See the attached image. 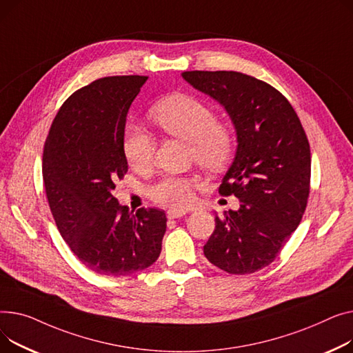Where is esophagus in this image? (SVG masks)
I'll list each match as a JSON object with an SVG mask.
<instances>
[{
	"mask_svg": "<svg viewBox=\"0 0 353 353\" xmlns=\"http://www.w3.org/2000/svg\"><path fill=\"white\" fill-rule=\"evenodd\" d=\"M186 214V211H181V210H168L167 211V218L168 219H176V218H181Z\"/></svg>",
	"mask_w": 353,
	"mask_h": 353,
	"instance_id": "esophagus-1",
	"label": "esophagus"
}]
</instances>
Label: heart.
I'll return each instance as SVG.
<instances>
[{
	"instance_id": "1",
	"label": "heart",
	"mask_w": 353,
	"mask_h": 353,
	"mask_svg": "<svg viewBox=\"0 0 353 353\" xmlns=\"http://www.w3.org/2000/svg\"><path fill=\"white\" fill-rule=\"evenodd\" d=\"M148 117L163 134L188 142L191 159L206 170H221L234 154L232 128L218 121L208 103L194 95L176 92L163 97L148 110ZM122 151L134 170H148L154 159L155 141L141 127L130 125L123 134ZM198 185L196 178L170 175L150 186L148 195L161 205L183 210L194 202Z\"/></svg>"
}]
</instances>
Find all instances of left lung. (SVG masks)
<instances>
[{
    "instance_id": "8db88e82",
    "label": "left lung",
    "mask_w": 353,
    "mask_h": 353,
    "mask_svg": "<svg viewBox=\"0 0 353 353\" xmlns=\"http://www.w3.org/2000/svg\"><path fill=\"white\" fill-rule=\"evenodd\" d=\"M182 77L223 105L238 138L219 194L235 195L241 206L215 216L203 254L228 274H254L275 261L306 210L310 150L305 130L289 101L255 77L236 71H185Z\"/></svg>"
}]
</instances>
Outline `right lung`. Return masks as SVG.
<instances>
[{
    "label": "right lung",
    "instance_id": "right-lung-1",
    "mask_svg": "<svg viewBox=\"0 0 353 353\" xmlns=\"http://www.w3.org/2000/svg\"><path fill=\"white\" fill-rule=\"evenodd\" d=\"M148 77L99 78L59 108L43 157L46 194L57 228L77 258L99 275L125 276L151 266L167 216L135 214L112 195L128 171L122 151L127 114Z\"/></svg>",
    "mask_w": 353,
    "mask_h": 353
}]
</instances>
